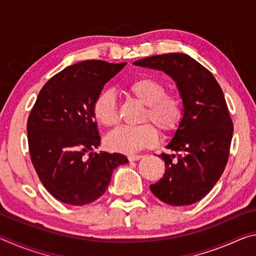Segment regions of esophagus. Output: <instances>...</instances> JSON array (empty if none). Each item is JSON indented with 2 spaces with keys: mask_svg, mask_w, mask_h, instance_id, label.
<instances>
[{
  "mask_svg": "<svg viewBox=\"0 0 256 256\" xmlns=\"http://www.w3.org/2000/svg\"><path fill=\"white\" fill-rule=\"evenodd\" d=\"M128 158L130 162H136V160H140L142 158V156L141 154H130Z\"/></svg>",
  "mask_w": 256,
  "mask_h": 256,
  "instance_id": "1",
  "label": "esophagus"
}]
</instances>
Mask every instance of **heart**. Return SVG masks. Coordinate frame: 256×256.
<instances>
[{"label": "heart", "instance_id": "1", "mask_svg": "<svg viewBox=\"0 0 256 256\" xmlns=\"http://www.w3.org/2000/svg\"><path fill=\"white\" fill-rule=\"evenodd\" d=\"M125 90L146 106L141 122L146 123L115 128L106 138L108 148L134 154L154 146L158 140V131L152 122L162 134H172L180 128L185 118V100L180 92H166L167 86L162 81L152 76H138L130 81ZM92 115L106 128L118 123V102L110 90H102L97 94L92 102Z\"/></svg>", "mask_w": 256, "mask_h": 256}]
</instances>
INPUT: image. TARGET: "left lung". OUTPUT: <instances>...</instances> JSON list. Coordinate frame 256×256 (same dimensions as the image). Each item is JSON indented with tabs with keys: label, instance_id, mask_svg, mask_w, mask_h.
Returning a JSON list of instances; mask_svg holds the SVG:
<instances>
[{
	"label": "left lung",
	"instance_id": "1",
	"mask_svg": "<svg viewBox=\"0 0 256 256\" xmlns=\"http://www.w3.org/2000/svg\"><path fill=\"white\" fill-rule=\"evenodd\" d=\"M136 66L157 68L176 81L185 100V118L166 149L159 156L164 174L150 185L151 192L170 206L200 201L222 175L229 157L234 126L222 88L212 73L182 53L138 60Z\"/></svg>",
	"mask_w": 256,
	"mask_h": 256
}]
</instances>
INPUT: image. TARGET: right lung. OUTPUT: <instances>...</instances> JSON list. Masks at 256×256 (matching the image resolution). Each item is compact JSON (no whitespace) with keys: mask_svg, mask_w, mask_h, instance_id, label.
Here are the masks:
<instances>
[{"mask_svg":"<svg viewBox=\"0 0 256 256\" xmlns=\"http://www.w3.org/2000/svg\"><path fill=\"white\" fill-rule=\"evenodd\" d=\"M126 63L82 60L52 76L42 86L27 122L30 159L45 188L72 206L92 203L105 193L124 154L86 152L100 144L92 102Z\"/></svg>","mask_w":256,"mask_h":256,"instance_id":"1","label":"right lung"}]
</instances>
